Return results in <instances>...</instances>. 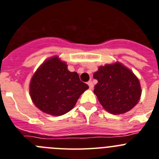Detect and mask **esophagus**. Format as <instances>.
<instances>
[{
	"instance_id": "1",
	"label": "esophagus",
	"mask_w": 159,
	"mask_h": 159,
	"mask_svg": "<svg viewBox=\"0 0 159 159\" xmlns=\"http://www.w3.org/2000/svg\"><path fill=\"white\" fill-rule=\"evenodd\" d=\"M88 86H89V88H90V89H91V90L93 89L94 85H93V83H92V81H88Z\"/></svg>"
}]
</instances>
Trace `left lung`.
I'll list each match as a JSON object with an SVG mask.
<instances>
[{
  "label": "left lung",
  "mask_w": 159,
  "mask_h": 159,
  "mask_svg": "<svg viewBox=\"0 0 159 159\" xmlns=\"http://www.w3.org/2000/svg\"><path fill=\"white\" fill-rule=\"evenodd\" d=\"M93 77L98 80L94 93L103 109L109 113H126L134 107L141 98L139 79L121 63L99 66Z\"/></svg>",
  "instance_id": "1"
}]
</instances>
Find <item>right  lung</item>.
<instances>
[{
  "label": "right lung",
  "mask_w": 159,
  "mask_h": 159,
  "mask_svg": "<svg viewBox=\"0 0 159 159\" xmlns=\"http://www.w3.org/2000/svg\"><path fill=\"white\" fill-rule=\"evenodd\" d=\"M88 88V84L80 81L78 73L68 71L67 63L55 56L43 61L35 71L29 94L38 109L60 116L70 111Z\"/></svg>",
  "instance_id": "obj_1"
}]
</instances>
